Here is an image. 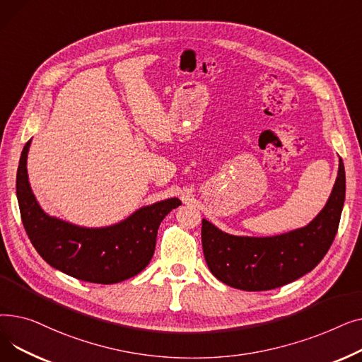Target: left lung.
<instances>
[{
  "label": "left lung",
  "mask_w": 362,
  "mask_h": 362,
  "mask_svg": "<svg viewBox=\"0 0 362 362\" xmlns=\"http://www.w3.org/2000/svg\"><path fill=\"white\" fill-rule=\"evenodd\" d=\"M345 167L339 171L330 198L305 227L269 238L233 236L202 220V250L210 272L227 286L270 291L310 273L332 246L345 202Z\"/></svg>",
  "instance_id": "8db88e82"
}]
</instances>
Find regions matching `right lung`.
<instances>
[{
  "mask_svg": "<svg viewBox=\"0 0 362 362\" xmlns=\"http://www.w3.org/2000/svg\"><path fill=\"white\" fill-rule=\"evenodd\" d=\"M26 142L17 168L16 194L25 230L49 265L74 279L112 284L139 274L156 251L163 218L179 206L177 198L139 208L126 220L100 229H88L44 213L28 177Z\"/></svg>",
  "mask_w": 362,
  "mask_h": 362,
  "instance_id": "obj_1",
  "label": "right lung"
}]
</instances>
